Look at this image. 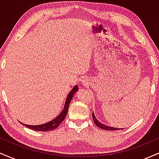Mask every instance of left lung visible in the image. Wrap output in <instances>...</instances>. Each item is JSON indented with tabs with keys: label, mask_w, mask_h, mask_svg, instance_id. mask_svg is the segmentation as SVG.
Masks as SVG:
<instances>
[{
	"label": "left lung",
	"mask_w": 159,
	"mask_h": 159,
	"mask_svg": "<svg viewBox=\"0 0 159 159\" xmlns=\"http://www.w3.org/2000/svg\"><path fill=\"white\" fill-rule=\"evenodd\" d=\"M92 116H93V120L95 124H96V125H97L98 127H99L100 129H105V130H109V131L119 130V129H118V128L108 126V125H105V124H102V123H100V122L98 121V120L96 118V116H95L93 112V114H92Z\"/></svg>",
	"instance_id": "obj_1"
}]
</instances>
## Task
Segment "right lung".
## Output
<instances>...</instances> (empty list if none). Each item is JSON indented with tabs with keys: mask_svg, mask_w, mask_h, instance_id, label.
Returning a JSON list of instances; mask_svg holds the SVG:
<instances>
[{
	"mask_svg": "<svg viewBox=\"0 0 159 159\" xmlns=\"http://www.w3.org/2000/svg\"><path fill=\"white\" fill-rule=\"evenodd\" d=\"M78 86L75 85L73 88L72 89V90L69 92L68 96H67L63 111H61V114L58 115L56 118H54V120H52V121L48 122V123H46L45 124H42V125H26V124L21 123V124L25 125V126L29 128V129H31L33 130H35V131H39V132H48V131L54 130V129H56L57 127H58V125H61V123L63 122V120L65 119L67 112H68L69 106V104H70L71 100H72L74 94L75 93L76 91H78Z\"/></svg>",
	"mask_w": 159,
	"mask_h": 159,
	"instance_id": "right-lung-1",
	"label": "right lung"
}]
</instances>
